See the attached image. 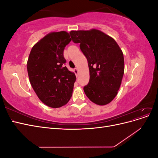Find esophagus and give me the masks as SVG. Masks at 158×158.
<instances>
[{
	"mask_svg": "<svg viewBox=\"0 0 158 158\" xmlns=\"http://www.w3.org/2000/svg\"><path fill=\"white\" fill-rule=\"evenodd\" d=\"M74 73H75V74H76V76H78V69H74Z\"/></svg>",
	"mask_w": 158,
	"mask_h": 158,
	"instance_id": "obj_1",
	"label": "esophagus"
}]
</instances>
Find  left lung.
I'll return each instance as SVG.
<instances>
[{
  "label": "left lung",
  "instance_id": "8db88e82",
  "mask_svg": "<svg viewBox=\"0 0 158 158\" xmlns=\"http://www.w3.org/2000/svg\"><path fill=\"white\" fill-rule=\"evenodd\" d=\"M72 40L88 60L89 83L84 91L91 102L105 106L117 95L125 71L123 51L113 38L102 31H71Z\"/></svg>",
  "mask_w": 158,
  "mask_h": 158
}]
</instances>
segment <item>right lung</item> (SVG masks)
Returning <instances> with one entry per match:
<instances>
[{"mask_svg": "<svg viewBox=\"0 0 158 158\" xmlns=\"http://www.w3.org/2000/svg\"><path fill=\"white\" fill-rule=\"evenodd\" d=\"M71 41L65 31L51 32L33 45L27 69L31 86L46 106L58 108L73 94L76 76L64 66L63 51Z\"/></svg>", "mask_w": 158, "mask_h": 158, "instance_id": "1", "label": "right lung"}]
</instances>
